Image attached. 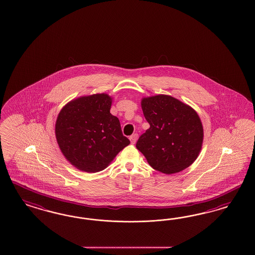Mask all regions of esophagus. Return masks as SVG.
I'll return each instance as SVG.
<instances>
[{
    "label": "esophagus",
    "mask_w": 255,
    "mask_h": 255,
    "mask_svg": "<svg viewBox=\"0 0 255 255\" xmlns=\"http://www.w3.org/2000/svg\"><path fill=\"white\" fill-rule=\"evenodd\" d=\"M129 140L131 141L132 144H135V143H136V141L138 140V134H137V133H135V134L131 135V136L129 137Z\"/></svg>",
    "instance_id": "34e87169"
}]
</instances>
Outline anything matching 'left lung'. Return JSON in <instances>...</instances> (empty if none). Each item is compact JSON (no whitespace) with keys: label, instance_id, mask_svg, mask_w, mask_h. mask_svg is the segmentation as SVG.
I'll return each mask as SVG.
<instances>
[{"label":"left lung","instance_id":"obj_1","mask_svg":"<svg viewBox=\"0 0 255 255\" xmlns=\"http://www.w3.org/2000/svg\"><path fill=\"white\" fill-rule=\"evenodd\" d=\"M142 113L150 128L136 147L158 172L179 173L192 164L202 149L204 128L195 110L167 95L143 98Z\"/></svg>","mask_w":255,"mask_h":255}]
</instances>
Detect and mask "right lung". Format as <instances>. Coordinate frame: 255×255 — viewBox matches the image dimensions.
Segmentation results:
<instances>
[{"label":"right lung","mask_w":255,"mask_h":255,"mask_svg":"<svg viewBox=\"0 0 255 255\" xmlns=\"http://www.w3.org/2000/svg\"><path fill=\"white\" fill-rule=\"evenodd\" d=\"M112 102L105 93L84 96L68 102L58 115V145L66 160L82 172L104 170L130 143L119 119L110 113Z\"/></svg>","instance_id":"1"}]
</instances>
